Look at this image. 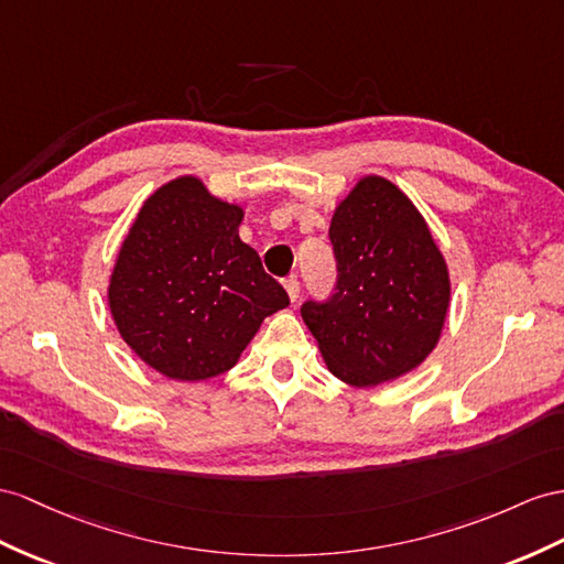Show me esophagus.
Listing matches in <instances>:
<instances>
[{"instance_id": "obj_1", "label": "esophagus", "mask_w": 564, "mask_h": 564, "mask_svg": "<svg viewBox=\"0 0 564 564\" xmlns=\"http://www.w3.org/2000/svg\"><path fill=\"white\" fill-rule=\"evenodd\" d=\"M283 285H285V291H288V297H291V302H297V297H300V281L295 276H291V279L283 281Z\"/></svg>"}]
</instances>
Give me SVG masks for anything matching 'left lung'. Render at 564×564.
I'll return each instance as SVG.
<instances>
[{
  "label": "left lung",
  "instance_id": "8db88e82",
  "mask_svg": "<svg viewBox=\"0 0 564 564\" xmlns=\"http://www.w3.org/2000/svg\"><path fill=\"white\" fill-rule=\"evenodd\" d=\"M338 285L302 319L328 371L355 388L405 377L436 348L451 310V271L414 202L377 173L330 216Z\"/></svg>",
  "mask_w": 564,
  "mask_h": 564
}]
</instances>
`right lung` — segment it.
Returning a JSON list of instances; mask_svg holds the SVG:
<instances>
[{"label":"right lung","instance_id":"add662e5","mask_svg":"<svg viewBox=\"0 0 564 564\" xmlns=\"http://www.w3.org/2000/svg\"><path fill=\"white\" fill-rule=\"evenodd\" d=\"M245 209L178 176L142 202L113 262L111 319L144 365L207 381L238 365L269 314L291 305L242 242Z\"/></svg>","mask_w":564,"mask_h":564}]
</instances>
